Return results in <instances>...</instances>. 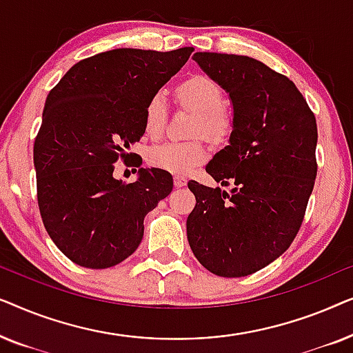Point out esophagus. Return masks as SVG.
I'll return each mask as SVG.
<instances>
[{
    "label": "esophagus",
    "mask_w": 353,
    "mask_h": 353,
    "mask_svg": "<svg viewBox=\"0 0 353 353\" xmlns=\"http://www.w3.org/2000/svg\"><path fill=\"white\" fill-rule=\"evenodd\" d=\"M173 183H175L176 188H181V186L186 185V178L181 176V175H176L175 178H173Z\"/></svg>",
    "instance_id": "esophagus-1"
}]
</instances>
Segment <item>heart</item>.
<instances>
[{"label": "heart", "instance_id": "b5f03b06", "mask_svg": "<svg viewBox=\"0 0 353 353\" xmlns=\"http://www.w3.org/2000/svg\"><path fill=\"white\" fill-rule=\"evenodd\" d=\"M176 99L185 108L196 110L197 117L192 134L221 141L233 130V115L223 105V90L207 75H192L176 86ZM167 123V101L162 93H156L144 108V133L149 138H159ZM209 156V149L202 139L192 141H168L149 151L151 165L161 170L185 175L199 165Z\"/></svg>", "mask_w": 353, "mask_h": 353}]
</instances>
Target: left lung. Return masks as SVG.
Here are the masks:
<instances>
[{
  "instance_id": "8db88e82",
  "label": "left lung",
  "mask_w": 353,
  "mask_h": 353,
  "mask_svg": "<svg viewBox=\"0 0 353 353\" xmlns=\"http://www.w3.org/2000/svg\"><path fill=\"white\" fill-rule=\"evenodd\" d=\"M210 79L230 93V146L205 172L231 192L194 180L186 220L196 259L214 274H252L288 250L305 215L316 178V120L286 75L248 56L196 52Z\"/></svg>"
}]
</instances>
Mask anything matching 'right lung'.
<instances>
[{"mask_svg": "<svg viewBox=\"0 0 353 353\" xmlns=\"http://www.w3.org/2000/svg\"><path fill=\"white\" fill-rule=\"evenodd\" d=\"M194 48H119L70 67L50 91L33 143L37 199L57 249L85 268H109L130 257L144 216L172 192L161 168H139L134 183L115 180V162L141 167L127 152L144 134V108L190 59Z\"/></svg>", "mask_w": 353, "mask_h": 353, "instance_id": "right-lung-1", "label": "right lung"}]
</instances>
